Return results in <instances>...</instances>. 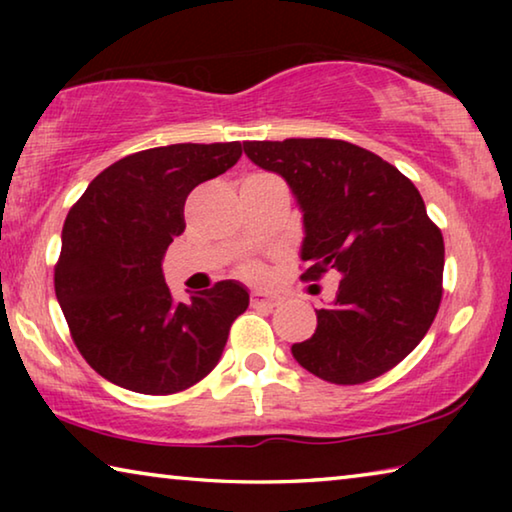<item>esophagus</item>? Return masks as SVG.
Masks as SVG:
<instances>
[{
  "label": "esophagus",
  "instance_id": "obj_1",
  "mask_svg": "<svg viewBox=\"0 0 512 512\" xmlns=\"http://www.w3.org/2000/svg\"><path fill=\"white\" fill-rule=\"evenodd\" d=\"M282 302L280 296H275V293H264V291H253V296H250V305L255 309H273Z\"/></svg>",
  "mask_w": 512,
  "mask_h": 512
}]
</instances>
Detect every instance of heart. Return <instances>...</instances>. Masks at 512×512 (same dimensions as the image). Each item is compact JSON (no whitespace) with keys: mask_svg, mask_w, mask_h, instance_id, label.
Here are the masks:
<instances>
[{"mask_svg":"<svg viewBox=\"0 0 512 512\" xmlns=\"http://www.w3.org/2000/svg\"><path fill=\"white\" fill-rule=\"evenodd\" d=\"M241 273H244L248 280H262L264 277V266L262 264H257V262H248V264H244V268H241Z\"/></svg>","mask_w":512,"mask_h":512,"instance_id":"1","label":"heart"}]
</instances>
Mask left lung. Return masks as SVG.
Returning a JSON list of instances; mask_svg holds the SVG:
<instances>
[{
    "instance_id": "8db88e82",
    "label": "left lung",
    "mask_w": 512,
    "mask_h": 512,
    "mask_svg": "<svg viewBox=\"0 0 512 512\" xmlns=\"http://www.w3.org/2000/svg\"><path fill=\"white\" fill-rule=\"evenodd\" d=\"M257 167L296 194L305 223L300 277H341L311 339L293 343L302 368L341 386L395 368L429 332L443 300V232L418 189L391 162L343 140L246 142Z\"/></svg>"
}]
</instances>
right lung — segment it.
Returning <instances> with one entry per match:
<instances>
[{
    "label": "right lung",
    "mask_w": 512,
    "mask_h": 512,
    "mask_svg": "<svg viewBox=\"0 0 512 512\" xmlns=\"http://www.w3.org/2000/svg\"><path fill=\"white\" fill-rule=\"evenodd\" d=\"M239 142L169 144L103 169L72 205L54 268L56 298L83 359L144 395L187 391L210 375L248 291L223 280L173 298L162 257L185 232L189 192L235 167Z\"/></svg>",
    "instance_id": "add662e5"
}]
</instances>
